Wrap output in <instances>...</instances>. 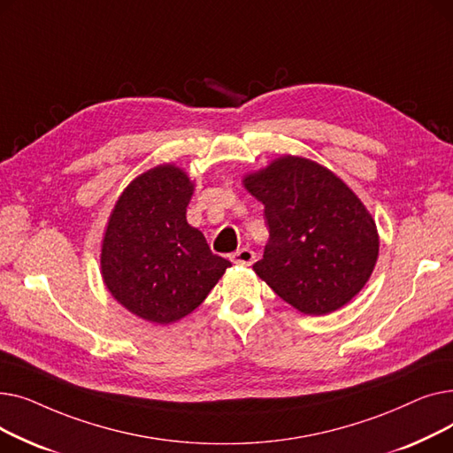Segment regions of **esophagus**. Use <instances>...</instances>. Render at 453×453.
Segmentation results:
<instances>
[{
  "mask_svg": "<svg viewBox=\"0 0 453 453\" xmlns=\"http://www.w3.org/2000/svg\"><path fill=\"white\" fill-rule=\"evenodd\" d=\"M229 258H231V263H234V265L250 266L255 260V253L250 248H241V250H236L234 253H231Z\"/></svg>",
  "mask_w": 453,
  "mask_h": 453,
  "instance_id": "34e87169",
  "label": "esophagus"
}]
</instances>
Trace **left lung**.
Here are the masks:
<instances>
[{
    "label": "left lung",
    "mask_w": 453,
    "mask_h": 453,
    "mask_svg": "<svg viewBox=\"0 0 453 453\" xmlns=\"http://www.w3.org/2000/svg\"><path fill=\"white\" fill-rule=\"evenodd\" d=\"M265 203L270 239L255 273L306 316L338 311L369 280L378 258L371 212L323 165L299 156L273 159L244 178Z\"/></svg>",
    "instance_id": "8db88e82"
}]
</instances>
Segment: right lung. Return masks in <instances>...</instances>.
I'll list each match as a JSON object with an SVG mask.
<instances>
[{
	"mask_svg": "<svg viewBox=\"0 0 453 453\" xmlns=\"http://www.w3.org/2000/svg\"><path fill=\"white\" fill-rule=\"evenodd\" d=\"M193 190L180 166H154L123 190L104 231L106 288L127 311L156 325L193 312L231 266L187 224Z\"/></svg>",
	"mask_w": 453,
	"mask_h": 453,
	"instance_id": "1",
	"label": "right lung"
}]
</instances>
